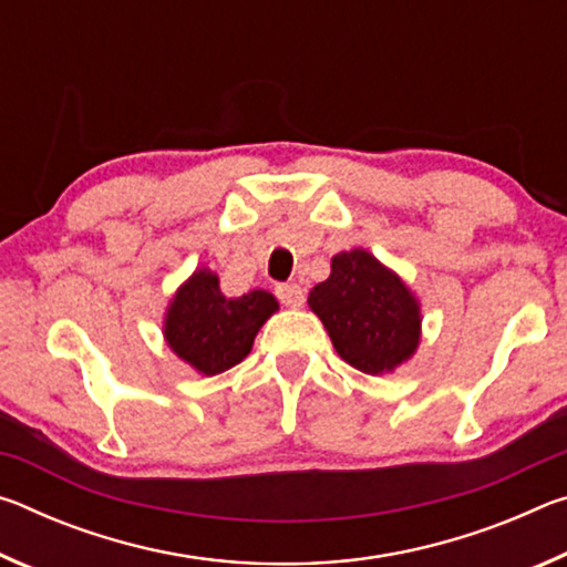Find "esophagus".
Listing matches in <instances>:
<instances>
[{
  "instance_id": "obj_1",
  "label": "esophagus",
  "mask_w": 567,
  "mask_h": 567,
  "mask_svg": "<svg viewBox=\"0 0 567 567\" xmlns=\"http://www.w3.org/2000/svg\"><path fill=\"white\" fill-rule=\"evenodd\" d=\"M275 295H277V300H280V302L287 305V307H300V305L305 302L302 287L295 285V282L277 285V287H275Z\"/></svg>"
}]
</instances>
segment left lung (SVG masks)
<instances>
[{"label":"left lung","mask_w":567,"mask_h":567,"mask_svg":"<svg viewBox=\"0 0 567 567\" xmlns=\"http://www.w3.org/2000/svg\"><path fill=\"white\" fill-rule=\"evenodd\" d=\"M307 302L340 358L368 375L395 370L417 348L415 297L364 249L332 257L330 277L315 285Z\"/></svg>","instance_id":"1"}]
</instances>
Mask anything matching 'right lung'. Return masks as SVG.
Instances as JSON below:
<instances>
[{
	"label": "right lung",
	"mask_w": 567,
	"mask_h": 567,
	"mask_svg": "<svg viewBox=\"0 0 567 567\" xmlns=\"http://www.w3.org/2000/svg\"><path fill=\"white\" fill-rule=\"evenodd\" d=\"M275 310L270 292L252 290L227 300L217 277L199 270L172 300L165 334L182 360L203 375H217L247 358L257 330Z\"/></svg>",
	"instance_id": "obj_1"
}]
</instances>
